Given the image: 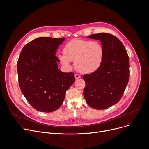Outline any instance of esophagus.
<instances>
[{"instance_id": "34e87169", "label": "esophagus", "mask_w": 149, "mask_h": 149, "mask_svg": "<svg viewBox=\"0 0 149 149\" xmlns=\"http://www.w3.org/2000/svg\"><path fill=\"white\" fill-rule=\"evenodd\" d=\"M81 77H80V75H78V74H75V79H78V78H79Z\"/></svg>"}]
</instances>
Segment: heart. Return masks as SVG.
<instances>
[{"label":"heart","mask_w":149,"mask_h":149,"mask_svg":"<svg viewBox=\"0 0 149 149\" xmlns=\"http://www.w3.org/2000/svg\"><path fill=\"white\" fill-rule=\"evenodd\" d=\"M63 54L58 55L60 64L67 69H71V61H74L77 71L82 74H91L100 68L104 59V49L97 41L72 39L67 42Z\"/></svg>","instance_id":"obj_1"}]
</instances>
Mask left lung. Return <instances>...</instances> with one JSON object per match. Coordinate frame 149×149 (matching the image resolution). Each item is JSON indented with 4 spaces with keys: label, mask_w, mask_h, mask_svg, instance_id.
I'll list each match as a JSON object with an SVG mask.
<instances>
[{
    "label": "left lung",
    "mask_w": 149,
    "mask_h": 149,
    "mask_svg": "<svg viewBox=\"0 0 149 149\" xmlns=\"http://www.w3.org/2000/svg\"><path fill=\"white\" fill-rule=\"evenodd\" d=\"M87 37L101 41L104 59L96 71L83 75L84 96L92 108L105 109L120 101L126 88L129 78L128 54L120 40L111 34L101 33Z\"/></svg>",
    "instance_id": "1"
}]
</instances>
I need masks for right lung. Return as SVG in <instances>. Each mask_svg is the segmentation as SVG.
Returning <instances> with one entry per match:
<instances>
[{
    "instance_id": "1",
    "label": "right lung",
    "mask_w": 149,
    "mask_h": 149,
    "mask_svg": "<svg viewBox=\"0 0 149 149\" xmlns=\"http://www.w3.org/2000/svg\"><path fill=\"white\" fill-rule=\"evenodd\" d=\"M64 40L38 37L27 43L20 54L17 65L19 86L29 103L38 111L58 109L75 81L73 72L58 69L56 54Z\"/></svg>"
}]
</instances>
